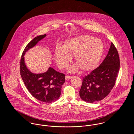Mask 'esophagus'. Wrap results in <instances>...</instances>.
Returning <instances> with one entry per match:
<instances>
[{
	"instance_id": "34e87169",
	"label": "esophagus",
	"mask_w": 134,
	"mask_h": 134,
	"mask_svg": "<svg viewBox=\"0 0 134 134\" xmlns=\"http://www.w3.org/2000/svg\"><path fill=\"white\" fill-rule=\"evenodd\" d=\"M72 77L71 76H68V75H66V76H65V79L66 80H68V79H70L71 78H72Z\"/></svg>"
}]
</instances>
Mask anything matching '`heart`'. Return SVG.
Segmentation results:
<instances>
[{
    "label": "heart",
    "mask_w": 134,
    "mask_h": 134,
    "mask_svg": "<svg viewBox=\"0 0 134 134\" xmlns=\"http://www.w3.org/2000/svg\"><path fill=\"white\" fill-rule=\"evenodd\" d=\"M104 46L102 41L89 35H82L66 41L62 47L57 46L54 52L55 58L61 68L67 67L74 56V61L83 71H90L97 66L102 57ZM77 68H71L73 71Z\"/></svg>",
    "instance_id": "b5f03b06"
}]
</instances>
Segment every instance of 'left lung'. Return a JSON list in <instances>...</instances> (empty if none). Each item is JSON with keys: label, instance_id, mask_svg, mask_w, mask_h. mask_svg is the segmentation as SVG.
Wrapping results in <instances>:
<instances>
[{"label": "left lung", "instance_id": "8db88e82", "mask_svg": "<svg viewBox=\"0 0 134 134\" xmlns=\"http://www.w3.org/2000/svg\"><path fill=\"white\" fill-rule=\"evenodd\" d=\"M118 52L111 43L108 54L101 64L83 78L79 91L81 98L92 103L104 98L113 88L120 70Z\"/></svg>", "mask_w": 134, "mask_h": 134}]
</instances>
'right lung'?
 Listing matches in <instances>:
<instances>
[{"instance_id":"obj_1","label":"right lung","mask_w":134,"mask_h":134,"mask_svg":"<svg viewBox=\"0 0 134 134\" xmlns=\"http://www.w3.org/2000/svg\"><path fill=\"white\" fill-rule=\"evenodd\" d=\"M46 35L35 37L26 45L20 62V73L26 88L32 96L42 102L50 103L58 99L64 84L65 75L49 67L46 72L35 74L29 70L25 63L24 55L26 51L34 47Z\"/></svg>"}]
</instances>
